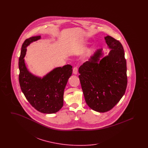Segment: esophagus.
<instances>
[{
    "instance_id": "1",
    "label": "esophagus",
    "mask_w": 148,
    "mask_h": 148,
    "mask_svg": "<svg viewBox=\"0 0 148 148\" xmlns=\"http://www.w3.org/2000/svg\"><path fill=\"white\" fill-rule=\"evenodd\" d=\"M73 72L74 74H77V72H78V69H77V66H75L73 69Z\"/></svg>"
}]
</instances>
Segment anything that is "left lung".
Returning <instances> with one entry per match:
<instances>
[{
  "instance_id": "left-lung-1",
  "label": "left lung",
  "mask_w": 148,
  "mask_h": 148,
  "mask_svg": "<svg viewBox=\"0 0 148 148\" xmlns=\"http://www.w3.org/2000/svg\"><path fill=\"white\" fill-rule=\"evenodd\" d=\"M109 54L100 60L98 50L79 68L85 100L92 109L100 113L111 110L123 97L127 86V62L123 47L110 36L105 37Z\"/></svg>"
}]
</instances>
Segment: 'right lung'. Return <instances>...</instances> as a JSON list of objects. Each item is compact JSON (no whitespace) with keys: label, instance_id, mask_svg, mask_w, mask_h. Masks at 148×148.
I'll list each match as a JSON object with an SVG mask.
<instances>
[{"label":"right lung","instance_id":"obj_1","mask_svg":"<svg viewBox=\"0 0 148 148\" xmlns=\"http://www.w3.org/2000/svg\"><path fill=\"white\" fill-rule=\"evenodd\" d=\"M41 38L40 36L27 39L21 47L19 59V81L21 91L31 106L42 113L58 112L63 106L64 89L72 74V66L67 64L56 68L42 78L32 74L26 68L24 58L27 47Z\"/></svg>","mask_w":148,"mask_h":148}]
</instances>
